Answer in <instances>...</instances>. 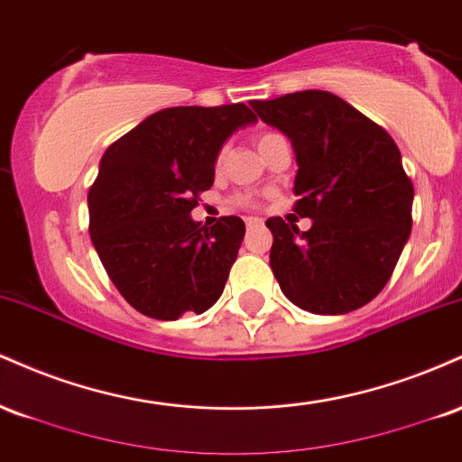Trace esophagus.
Masks as SVG:
<instances>
[{"instance_id":"34e87169","label":"esophagus","mask_w":462,"mask_h":462,"mask_svg":"<svg viewBox=\"0 0 462 462\" xmlns=\"http://www.w3.org/2000/svg\"><path fill=\"white\" fill-rule=\"evenodd\" d=\"M261 224H263V219H258V217H247V219H245L247 227H258Z\"/></svg>"}]
</instances>
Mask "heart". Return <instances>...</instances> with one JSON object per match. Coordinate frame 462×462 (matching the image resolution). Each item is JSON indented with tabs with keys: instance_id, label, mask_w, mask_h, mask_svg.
Here are the masks:
<instances>
[{
	"instance_id": "obj_1",
	"label": "heart",
	"mask_w": 462,
	"mask_h": 462,
	"mask_svg": "<svg viewBox=\"0 0 462 462\" xmlns=\"http://www.w3.org/2000/svg\"><path fill=\"white\" fill-rule=\"evenodd\" d=\"M273 136L275 134H261V136H258V147H263L264 143H267L269 139H273ZM224 156H226V152H221L219 156H217V167H219V164L224 162ZM241 204H249V199H241Z\"/></svg>"
}]
</instances>
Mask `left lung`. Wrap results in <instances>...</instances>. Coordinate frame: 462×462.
Listing matches in <instances>:
<instances>
[{"mask_svg":"<svg viewBox=\"0 0 462 462\" xmlns=\"http://www.w3.org/2000/svg\"><path fill=\"white\" fill-rule=\"evenodd\" d=\"M289 136L298 161L295 213L310 230L269 217V264L282 293L315 315L369 304L393 273L412 227V182L389 132L328 91L252 102Z\"/></svg>","mask_w":462,"mask_h":462,"instance_id":"8db88e82","label":"left lung"}]
</instances>
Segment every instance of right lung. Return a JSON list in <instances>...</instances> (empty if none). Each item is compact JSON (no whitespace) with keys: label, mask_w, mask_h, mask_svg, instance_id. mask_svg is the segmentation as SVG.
I'll list each match as a JSON object with an SVG mask.
<instances>
[{"label":"right lung","mask_w":462,"mask_h":462,"mask_svg":"<svg viewBox=\"0 0 462 462\" xmlns=\"http://www.w3.org/2000/svg\"><path fill=\"white\" fill-rule=\"evenodd\" d=\"M245 104L158 110L115 141L88 190V232L125 301L152 319L206 312L224 293L245 236L241 217H190L215 182L224 143L256 124Z\"/></svg>","instance_id":"right-lung-1"}]
</instances>
